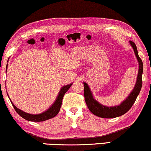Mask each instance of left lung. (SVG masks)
Here are the masks:
<instances>
[{"instance_id": "8db88e82", "label": "left lung", "mask_w": 151, "mask_h": 151, "mask_svg": "<svg viewBox=\"0 0 151 151\" xmlns=\"http://www.w3.org/2000/svg\"><path fill=\"white\" fill-rule=\"evenodd\" d=\"M129 43L133 47L135 56H136V58L138 61L139 70L134 89L131 92V94L129 95V96L127 98L126 100H124L120 105L114 106V107H107V106L99 103L93 97L92 93L91 92L88 85L86 83H83L85 101H86V105H88V109L95 116L103 118H114L122 116L123 114H126L131 109L139 94L142 86V73H143V63L139 57L136 45L134 42L129 41Z\"/></svg>"}]
</instances>
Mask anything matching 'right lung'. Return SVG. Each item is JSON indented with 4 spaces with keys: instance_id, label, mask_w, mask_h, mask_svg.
<instances>
[{
    "instance_id": "add662e5",
    "label": "right lung",
    "mask_w": 151,
    "mask_h": 151,
    "mask_svg": "<svg viewBox=\"0 0 151 151\" xmlns=\"http://www.w3.org/2000/svg\"><path fill=\"white\" fill-rule=\"evenodd\" d=\"M6 68H7V65ZM6 71H7V70H6ZM72 85H73V83L62 87L60 91H59V93L58 94L57 99L55 100V101L51 105V107L42 114H30L26 113V112L23 111L22 110L19 109L18 108H17L12 101L11 103L17 113H18L21 117L25 119V120L32 121V122H43V121L49 120V119L53 118L57 115L59 110H60L61 104H62V99L63 98V96H64V94L66 93L67 91L69 90V88H70Z\"/></svg>"
}]
</instances>
